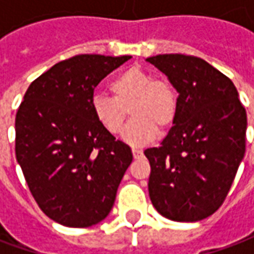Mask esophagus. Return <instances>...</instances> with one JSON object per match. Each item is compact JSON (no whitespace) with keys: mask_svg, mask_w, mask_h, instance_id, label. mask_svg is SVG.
Returning a JSON list of instances; mask_svg holds the SVG:
<instances>
[{"mask_svg":"<svg viewBox=\"0 0 254 254\" xmlns=\"http://www.w3.org/2000/svg\"><path fill=\"white\" fill-rule=\"evenodd\" d=\"M132 154L134 159H140L143 156V151H140V149H132Z\"/></svg>","mask_w":254,"mask_h":254,"instance_id":"esophagus-1","label":"esophagus"}]
</instances>
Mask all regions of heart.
Returning <instances> with one entry per match:
<instances>
[{
	"mask_svg": "<svg viewBox=\"0 0 254 254\" xmlns=\"http://www.w3.org/2000/svg\"><path fill=\"white\" fill-rule=\"evenodd\" d=\"M113 98L96 94L91 99L95 120L111 134H120L130 110L133 120L124 133L130 145H143L167 129L178 114V95L167 78L154 77L140 67H129L111 78Z\"/></svg>",
	"mask_w": 254,
	"mask_h": 254,
	"instance_id": "b5f03b06",
	"label": "heart"
}]
</instances>
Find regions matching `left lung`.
<instances>
[{
    "label": "left lung",
    "mask_w": 254,
    "mask_h": 254,
    "mask_svg": "<svg viewBox=\"0 0 254 254\" xmlns=\"http://www.w3.org/2000/svg\"><path fill=\"white\" fill-rule=\"evenodd\" d=\"M178 91V114L151 165L148 191L156 211L197 222L223 204L245 155L246 111L233 81L207 61L185 54L147 58Z\"/></svg>",
    "instance_id": "obj_1"
}]
</instances>
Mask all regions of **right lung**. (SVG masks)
<instances>
[{
	"label": "right lung",
	"instance_id": "obj_1",
	"mask_svg": "<svg viewBox=\"0 0 254 254\" xmlns=\"http://www.w3.org/2000/svg\"><path fill=\"white\" fill-rule=\"evenodd\" d=\"M129 58L64 60L31 83L16 113V159L36 204L63 226L103 220L132 163L129 145L102 127L91 110L95 87Z\"/></svg>",
	"mask_w": 254,
	"mask_h": 254
}]
</instances>
